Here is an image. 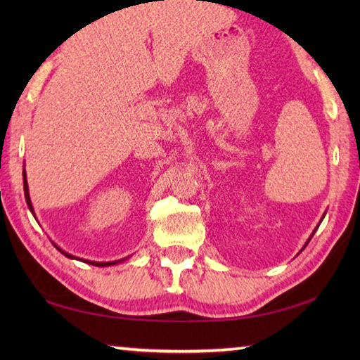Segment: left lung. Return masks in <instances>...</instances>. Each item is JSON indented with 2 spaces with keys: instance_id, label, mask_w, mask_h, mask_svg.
I'll use <instances>...</instances> for the list:
<instances>
[{
  "instance_id": "left-lung-1",
  "label": "left lung",
  "mask_w": 360,
  "mask_h": 360,
  "mask_svg": "<svg viewBox=\"0 0 360 360\" xmlns=\"http://www.w3.org/2000/svg\"><path fill=\"white\" fill-rule=\"evenodd\" d=\"M313 235H314V231H313ZM313 235H311V236H313ZM311 236H309V240H311ZM307 245H308V243H307Z\"/></svg>"
}]
</instances>
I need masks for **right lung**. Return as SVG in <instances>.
Returning <instances> with one entry per match:
<instances>
[{
    "instance_id": "obj_1",
    "label": "right lung",
    "mask_w": 360,
    "mask_h": 360,
    "mask_svg": "<svg viewBox=\"0 0 360 360\" xmlns=\"http://www.w3.org/2000/svg\"><path fill=\"white\" fill-rule=\"evenodd\" d=\"M23 191H25V200H27V205H28V208H30V211L33 212V216H34V210H33V205H32V200H30V192H28V182H27V173H25V169H23ZM56 246L60 252H62L63 255H66V257H70V259H77V257H75V255H71V254H68V252H65L63 249H60L57 245H53ZM77 260H82V259H77ZM124 260V259H122ZM82 262H85V264H90V265H95V266H109V265H115V264H119L120 260H114V262H92V260H82Z\"/></svg>"
}]
</instances>
